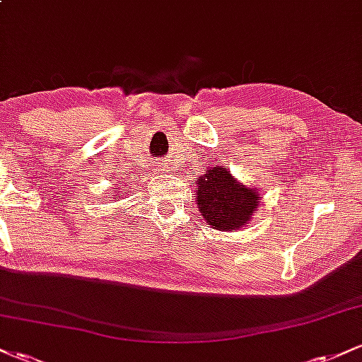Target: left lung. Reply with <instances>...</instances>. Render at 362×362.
Wrapping results in <instances>:
<instances>
[{"mask_svg": "<svg viewBox=\"0 0 362 362\" xmlns=\"http://www.w3.org/2000/svg\"><path fill=\"white\" fill-rule=\"evenodd\" d=\"M197 206L206 223L216 230L231 231L250 221L252 213L260 202V192L240 185L223 167L206 170L197 180Z\"/></svg>", "mask_w": 362, "mask_h": 362, "instance_id": "obj_1", "label": "left lung"}]
</instances>
